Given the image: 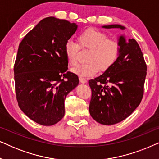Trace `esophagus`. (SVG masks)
I'll return each mask as SVG.
<instances>
[{
    "label": "esophagus",
    "instance_id": "obj_1",
    "mask_svg": "<svg viewBox=\"0 0 159 159\" xmlns=\"http://www.w3.org/2000/svg\"><path fill=\"white\" fill-rule=\"evenodd\" d=\"M80 82H81V83H86L87 82V80L85 79V78H84V77H80Z\"/></svg>",
    "mask_w": 159,
    "mask_h": 159
}]
</instances>
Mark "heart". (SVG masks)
<instances>
[{"instance_id":"1","label":"heart","mask_w":159,"mask_h":159,"mask_svg":"<svg viewBox=\"0 0 159 159\" xmlns=\"http://www.w3.org/2000/svg\"><path fill=\"white\" fill-rule=\"evenodd\" d=\"M78 43L72 40H67L64 52L67 61L71 66H75L79 61L80 45L81 48L90 50L85 64H79L72 69L76 75L90 77L96 74L99 69L107 70L114 64L120 52V44L116 39L108 38L104 32L96 29H88L77 38Z\"/></svg>"}]
</instances>
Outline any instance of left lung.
<instances>
[{
  "label": "left lung",
  "mask_w": 159,
  "mask_h": 159,
  "mask_svg": "<svg viewBox=\"0 0 159 159\" xmlns=\"http://www.w3.org/2000/svg\"><path fill=\"white\" fill-rule=\"evenodd\" d=\"M106 29L124 26H103ZM120 52L117 59L105 72L89 80L92 96L89 106L91 116L100 124L112 125L127 118L140 105L144 93L147 66L134 39L119 38Z\"/></svg>",
  "instance_id": "obj_1"
}]
</instances>
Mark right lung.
Segmentation results:
<instances>
[{
  "mask_svg": "<svg viewBox=\"0 0 159 159\" xmlns=\"http://www.w3.org/2000/svg\"><path fill=\"white\" fill-rule=\"evenodd\" d=\"M77 29L75 23L47 17L19 45L14 67L16 100L21 110L41 125H53L64 117V100L79 84L77 75L67 71L64 52Z\"/></svg>",
  "mask_w": 159,
  "mask_h": 159,
  "instance_id": "1",
  "label": "right lung"
}]
</instances>
